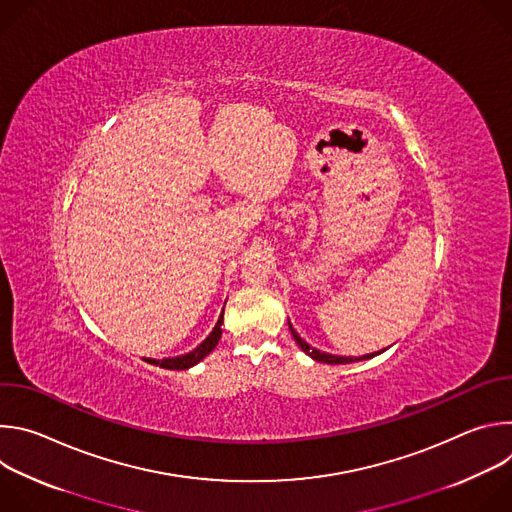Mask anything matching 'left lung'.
I'll list each match as a JSON object with an SVG mask.
<instances>
[{
    "label": "left lung",
    "instance_id": "obj_1",
    "mask_svg": "<svg viewBox=\"0 0 512 512\" xmlns=\"http://www.w3.org/2000/svg\"><path fill=\"white\" fill-rule=\"evenodd\" d=\"M289 330H291V336H294V340L298 342V346L308 354V356H312L314 360H318V362H326V364H346V362H356V360H367V358H373V356H377L379 352H375V354H364V356H334V354H326V352H320V350H316V348H312L310 344H306L300 336H298V332L291 328V324H289Z\"/></svg>",
    "mask_w": 512,
    "mask_h": 512
}]
</instances>
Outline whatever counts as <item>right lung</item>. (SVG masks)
I'll list each match as a JSON object with an SVG mask.
<instances>
[{"label":"right lung","instance_id":"add662e5","mask_svg":"<svg viewBox=\"0 0 512 512\" xmlns=\"http://www.w3.org/2000/svg\"><path fill=\"white\" fill-rule=\"evenodd\" d=\"M221 326H223V316L218 318V322H216L214 330L210 332V336L200 346H196L192 352H188V354H182V356H176V358H164V360L148 358V362H154V364H158V367L168 369V371H186V369L194 367L196 362H200L206 354H210L216 348V344H218V340H221V334H223Z\"/></svg>","mask_w":512,"mask_h":512}]
</instances>
